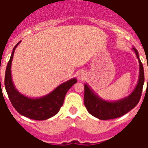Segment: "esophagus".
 I'll list each match as a JSON object with an SVG mask.
<instances>
[{
	"mask_svg": "<svg viewBox=\"0 0 148 148\" xmlns=\"http://www.w3.org/2000/svg\"><path fill=\"white\" fill-rule=\"evenodd\" d=\"M85 73H84V72H80V73L77 74V78H78L79 80H83V79L85 77Z\"/></svg>",
	"mask_w": 148,
	"mask_h": 148,
	"instance_id": "obj_1",
	"label": "esophagus"
}]
</instances>
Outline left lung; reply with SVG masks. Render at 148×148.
<instances>
[{
	"label": "left lung",
	"mask_w": 148,
	"mask_h": 148,
	"mask_svg": "<svg viewBox=\"0 0 148 148\" xmlns=\"http://www.w3.org/2000/svg\"><path fill=\"white\" fill-rule=\"evenodd\" d=\"M139 62V77L138 83L132 92L124 98L117 101H107L101 98L89 84H84V105L90 114L100 120L114 119L121 117L132 110L140 101L145 83L144 67L138 51L135 47L131 48Z\"/></svg>",
	"instance_id": "obj_1"
}]
</instances>
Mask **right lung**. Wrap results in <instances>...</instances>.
<instances>
[{
	"label": "right lung",
	"mask_w": 148,
	"mask_h": 148,
	"mask_svg": "<svg viewBox=\"0 0 148 148\" xmlns=\"http://www.w3.org/2000/svg\"><path fill=\"white\" fill-rule=\"evenodd\" d=\"M20 43L21 41L14 47L6 68L4 85L8 97L13 107L20 114L37 121L49 119L57 114L60 110V107L64 103L65 95L70 88L77 83V79L74 77L60 84L49 94L40 97H31L19 92L13 82L11 64L15 49Z\"/></svg>",
	"instance_id": "1"
}]
</instances>
